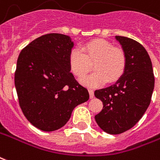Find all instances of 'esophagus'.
Instances as JSON below:
<instances>
[{"label": "esophagus", "mask_w": 160, "mask_h": 160, "mask_svg": "<svg viewBox=\"0 0 160 160\" xmlns=\"http://www.w3.org/2000/svg\"><path fill=\"white\" fill-rule=\"evenodd\" d=\"M89 95H90V98H94V91L92 89H89Z\"/></svg>", "instance_id": "obj_1"}]
</instances>
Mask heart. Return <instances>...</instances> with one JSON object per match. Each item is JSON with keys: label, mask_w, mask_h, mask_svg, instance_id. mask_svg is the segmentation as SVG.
I'll return each mask as SVG.
<instances>
[{"label": "heart", "mask_w": 160, "mask_h": 160, "mask_svg": "<svg viewBox=\"0 0 160 160\" xmlns=\"http://www.w3.org/2000/svg\"><path fill=\"white\" fill-rule=\"evenodd\" d=\"M79 48H73L68 57L71 72L78 78L89 71L92 63L95 70L83 77L80 81L87 86H101L104 82H113L122 76L126 67V56L120 47L104 39H94L84 43Z\"/></svg>", "instance_id": "1"}]
</instances>
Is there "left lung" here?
Listing matches in <instances>:
<instances>
[{"mask_svg":"<svg viewBox=\"0 0 160 160\" xmlns=\"http://www.w3.org/2000/svg\"><path fill=\"white\" fill-rule=\"evenodd\" d=\"M115 38L126 56L125 70L116 83L94 92L103 104L96 121L102 130L113 135L128 131L140 120L154 87L152 62L146 49L131 38Z\"/></svg>","mask_w":160,"mask_h":160,"instance_id":"left-lung-1","label":"left lung"}]
</instances>
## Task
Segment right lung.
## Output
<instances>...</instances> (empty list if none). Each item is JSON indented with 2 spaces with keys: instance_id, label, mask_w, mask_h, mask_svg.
Instances as JSON below:
<instances>
[{
  "instance_id": "right-lung-1",
  "label": "right lung",
  "mask_w": 160,
  "mask_h": 160,
  "mask_svg": "<svg viewBox=\"0 0 160 160\" xmlns=\"http://www.w3.org/2000/svg\"><path fill=\"white\" fill-rule=\"evenodd\" d=\"M74 46L68 35H41L21 51L14 82L26 119L44 131L58 130L89 92L70 73L68 57Z\"/></svg>"
}]
</instances>
